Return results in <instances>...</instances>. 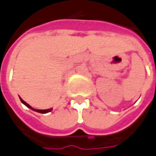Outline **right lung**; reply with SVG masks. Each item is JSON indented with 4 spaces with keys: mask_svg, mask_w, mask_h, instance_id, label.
Wrapping results in <instances>:
<instances>
[{
    "mask_svg": "<svg viewBox=\"0 0 156 156\" xmlns=\"http://www.w3.org/2000/svg\"><path fill=\"white\" fill-rule=\"evenodd\" d=\"M20 100H21V102H22L23 104L25 105V106H27L28 108H30V109H32V110H34V111H36V112L41 113V114H46V113H48V112H50V111H51V109H34V108H32V107H31V106L30 105H28V104H27L25 101L23 100L21 98H20Z\"/></svg>",
    "mask_w": 156,
    "mask_h": 156,
    "instance_id": "1",
    "label": "right lung"
}]
</instances>
